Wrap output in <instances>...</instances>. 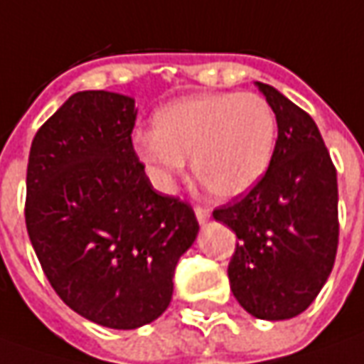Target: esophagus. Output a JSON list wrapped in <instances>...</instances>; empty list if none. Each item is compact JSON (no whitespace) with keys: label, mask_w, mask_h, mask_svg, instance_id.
<instances>
[{"label":"esophagus","mask_w":364,"mask_h":364,"mask_svg":"<svg viewBox=\"0 0 364 364\" xmlns=\"http://www.w3.org/2000/svg\"><path fill=\"white\" fill-rule=\"evenodd\" d=\"M195 215H197V221H199V223H207V221L211 219V209H209V207L197 205V207H195Z\"/></svg>","instance_id":"esophagus-1"}]
</instances>
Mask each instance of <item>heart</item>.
Wrapping results in <instances>:
<instances>
[{
	"mask_svg": "<svg viewBox=\"0 0 364 364\" xmlns=\"http://www.w3.org/2000/svg\"><path fill=\"white\" fill-rule=\"evenodd\" d=\"M277 143V117L257 93H197L153 115V133L133 137L135 157L159 189L187 169L217 199L249 193L265 177Z\"/></svg>",
	"mask_w": 364,
	"mask_h": 364,
	"instance_id": "heart-1",
	"label": "heart"
}]
</instances>
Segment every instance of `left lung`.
Returning <instances> with one entry per match:
<instances>
[{
    "label": "left lung",
    "instance_id": "8db88e82",
    "mask_svg": "<svg viewBox=\"0 0 364 364\" xmlns=\"http://www.w3.org/2000/svg\"><path fill=\"white\" fill-rule=\"evenodd\" d=\"M257 87L275 111L273 159L257 187L213 217L239 239L227 271L239 305L257 318L285 321L315 301L335 265L337 169L311 115L275 87Z\"/></svg>",
    "mask_w": 364,
    "mask_h": 364
}]
</instances>
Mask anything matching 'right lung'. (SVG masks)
<instances>
[{
	"mask_svg": "<svg viewBox=\"0 0 364 364\" xmlns=\"http://www.w3.org/2000/svg\"><path fill=\"white\" fill-rule=\"evenodd\" d=\"M135 117L127 95L73 93L27 163V233L47 281L77 315L123 331L165 313L199 233L191 205L155 191L135 157Z\"/></svg>",
	"mask_w": 364,
	"mask_h": 364,
	"instance_id": "1",
	"label": "right lung"
}]
</instances>
